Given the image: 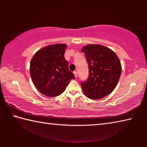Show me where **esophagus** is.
Here are the masks:
<instances>
[{"instance_id":"34e87169","label":"esophagus","mask_w":147,"mask_h":147,"mask_svg":"<svg viewBox=\"0 0 147 147\" xmlns=\"http://www.w3.org/2000/svg\"><path fill=\"white\" fill-rule=\"evenodd\" d=\"M73 73L74 74V76H75V78H77V76H78V74H77V72L76 71H74Z\"/></svg>"}]
</instances>
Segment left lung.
<instances>
[{"label":"left lung","mask_w":147,"mask_h":147,"mask_svg":"<svg viewBox=\"0 0 147 147\" xmlns=\"http://www.w3.org/2000/svg\"><path fill=\"white\" fill-rule=\"evenodd\" d=\"M89 66V76L82 82L85 95L97 100L108 95L117 85L121 74L119 59L113 51L100 45H89L82 49Z\"/></svg>","instance_id":"obj_1"}]
</instances>
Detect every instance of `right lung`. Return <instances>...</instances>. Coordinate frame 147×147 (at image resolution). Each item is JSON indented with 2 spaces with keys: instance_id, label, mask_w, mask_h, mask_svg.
<instances>
[{
  "instance_id": "right-lung-1",
  "label": "right lung",
  "mask_w": 147,
  "mask_h": 147,
  "mask_svg": "<svg viewBox=\"0 0 147 147\" xmlns=\"http://www.w3.org/2000/svg\"><path fill=\"white\" fill-rule=\"evenodd\" d=\"M65 44L44 47L34 54L30 61V73L37 89L49 97H54L65 91L74 74L69 70L64 58Z\"/></svg>"
}]
</instances>
